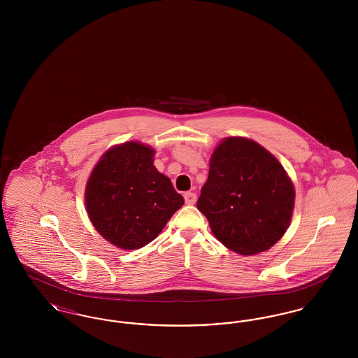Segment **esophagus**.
<instances>
[{"mask_svg":"<svg viewBox=\"0 0 358 358\" xmlns=\"http://www.w3.org/2000/svg\"><path fill=\"white\" fill-rule=\"evenodd\" d=\"M184 197H185V203H187V205H193L196 203V200H197V194L193 193V192H187V193L184 194Z\"/></svg>","mask_w":358,"mask_h":358,"instance_id":"esophagus-1","label":"esophagus"}]
</instances>
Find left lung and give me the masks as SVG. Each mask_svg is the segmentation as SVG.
Instances as JSON below:
<instances>
[{
    "instance_id": "left-lung-1",
    "label": "left lung",
    "mask_w": 358,
    "mask_h": 358,
    "mask_svg": "<svg viewBox=\"0 0 358 358\" xmlns=\"http://www.w3.org/2000/svg\"><path fill=\"white\" fill-rule=\"evenodd\" d=\"M294 200L292 181L273 154L252 139L229 136L210 157L197 208L227 248L255 255L285 235Z\"/></svg>"
}]
</instances>
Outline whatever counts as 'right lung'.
I'll list each match as a JSON object with an SVG mask.
<instances>
[{
    "label": "right lung",
    "instance_id": "obj_1",
    "mask_svg": "<svg viewBox=\"0 0 358 358\" xmlns=\"http://www.w3.org/2000/svg\"><path fill=\"white\" fill-rule=\"evenodd\" d=\"M154 152L141 142L108 149L91 171L85 208L96 231L123 250H138L157 238L184 197L154 166Z\"/></svg>",
    "mask_w": 358,
    "mask_h": 358
}]
</instances>
